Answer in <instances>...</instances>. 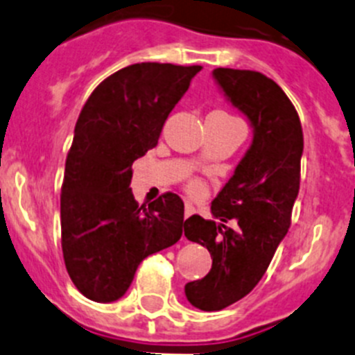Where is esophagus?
I'll return each mask as SVG.
<instances>
[{"mask_svg": "<svg viewBox=\"0 0 355 355\" xmlns=\"http://www.w3.org/2000/svg\"><path fill=\"white\" fill-rule=\"evenodd\" d=\"M194 214H196V208H194L191 203H185V210H184L185 218H189L191 215H194Z\"/></svg>", "mask_w": 355, "mask_h": 355, "instance_id": "1", "label": "esophagus"}]
</instances>
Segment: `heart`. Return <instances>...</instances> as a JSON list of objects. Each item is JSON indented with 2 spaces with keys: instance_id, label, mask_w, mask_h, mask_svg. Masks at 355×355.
Wrapping results in <instances>:
<instances>
[{
  "instance_id": "1",
  "label": "heart",
  "mask_w": 355,
  "mask_h": 355,
  "mask_svg": "<svg viewBox=\"0 0 355 355\" xmlns=\"http://www.w3.org/2000/svg\"><path fill=\"white\" fill-rule=\"evenodd\" d=\"M189 191H191L193 194H200L201 191H203V184L198 180H193L191 184H189Z\"/></svg>"
}]
</instances>
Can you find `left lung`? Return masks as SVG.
I'll list each match as a JSON object with an SVG mask.
<instances>
[{
	"label": "left lung",
	"instance_id": "left-lung-1",
	"mask_svg": "<svg viewBox=\"0 0 355 355\" xmlns=\"http://www.w3.org/2000/svg\"><path fill=\"white\" fill-rule=\"evenodd\" d=\"M215 84L252 128V144L233 177L211 201V215L184 224L187 240L208 248L211 270L185 286L193 306L217 312L247 296L266 273L275 250L291 226L300 193L303 131L296 108L282 87L250 69L217 68ZM234 218V230L223 223Z\"/></svg>",
	"mask_w": 355,
	"mask_h": 355
}]
</instances>
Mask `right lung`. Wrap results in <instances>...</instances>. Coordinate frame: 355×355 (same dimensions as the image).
Segmentation results:
<instances>
[{
	"instance_id": "obj_1",
	"label": "right lung",
	"mask_w": 355,
	"mask_h": 355,
	"mask_svg": "<svg viewBox=\"0 0 355 355\" xmlns=\"http://www.w3.org/2000/svg\"><path fill=\"white\" fill-rule=\"evenodd\" d=\"M200 69L125 66L92 91L78 115L61 189V245L71 282L89 300L117 301L145 257L180 240L184 201L166 193L138 207L131 164L157 145Z\"/></svg>"
}]
</instances>
